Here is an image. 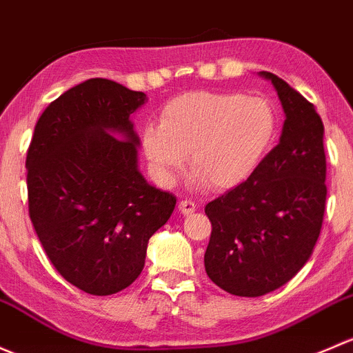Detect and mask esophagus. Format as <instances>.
Masks as SVG:
<instances>
[{"label": "esophagus", "mask_w": 353, "mask_h": 353, "mask_svg": "<svg viewBox=\"0 0 353 353\" xmlns=\"http://www.w3.org/2000/svg\"><path fill=\"white\" fill-rule=\"evenodd\" d=\"M195 209H197V203L192 202V201H187V199H185V201L178 202V210H180L183 216H188V214L195 212Z\"/></svg>", "instance_id": "1"}]
</instances>
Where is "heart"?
Instances as JSON below:
<instances>
[{
	"label": "heart",
	"instance_id": "heart-1",
	"mask_svg": "<svg viewBox=\"0 0 353 353\" xmlns=\"http://www.w3.org/2000/svg\"><path fill=\"white\" fill-rule=\"evenodd\" d=\"M277 114L267 100L234 92H190L172 98L159 125L143 130V150L165 183L190 168L210 187L234 188L248 180L277 136Z\"/></svg>",
	"mask_w": 353,
	"mask_h": 353
}]
</instances>
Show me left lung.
Wrapping results in <instances>:
<instances>
[{"instance_id":"8db88e82","label":"left lung","mask_w":353,"mask_h":353,"mask_svg":"<svg viewBox=\"0 0 353 353\" xmlns=\"http://www.w3.org/2000/svg\"><path fill=\"white\" fill-rule=\"evenodd\" d=\"M285 121L281 141L246 181L205 205L212 224L203 263L226 292L258 297L279 289L310 260L326 203V156L314 105L272 72Z\"/></svg>"}]
</instances>
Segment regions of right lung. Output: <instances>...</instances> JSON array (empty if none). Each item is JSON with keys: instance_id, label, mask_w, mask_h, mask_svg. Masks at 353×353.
I'll return each instance as SVG.
<instances>
[{"instance_id": "1", "label": "right lung", "mask_w": 353, "mask_h": 353, "mask_svg": "<svg viewBox=\"0 0 353 353\" xmlns=\"http://www.w3.org/2000/svg\"><path fill=\"white\" fill-rule=\"evenodd\" d=\"M146 100L110 79H86L43 110L27 151L28 214L43 252L93 296L139 277L148 241L175 209V195L137 168L130 115Z\"/></svg>"}]
</instances>
